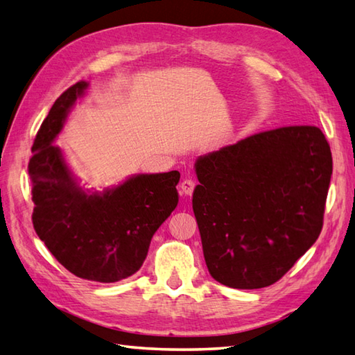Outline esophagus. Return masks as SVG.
Wrapping results in <instances>:
<instances>
[{"label":"esophagus","mask_w":355,"mask_h":355,"mask_svg":"<svg viewBox=\"0 0 355 355\" xmlns=\"http://www.w3.org/2000/svg\"><path fill=\"white\" fill-rule=\"evenodd\" d=\"M196 186H197V182L193 178H191V177L184 178L183 182H182V184H180L183 193H186V196H191V193L193 192V189H196Z\"/></svg>","instance_id":"obj_1"}]
</instances>
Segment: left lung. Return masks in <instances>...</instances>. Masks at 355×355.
<instances>
[{
	"instance_id": "1",
	"label": "left lung",
	"mask_w": 355,
	"mask_h": 355,
	"mask_svg": "<svg viewBox=\"0 0 355 355\" xmlns=\"http://www.w3.org/2000/svg\"><path fill=\"white\" fill-rule=\"evenodd\" d=\"M196 171L206 266L225 286H270L320 235L332 155L318 128L259 132L200 157Z\"/></svg>"
}]
</instances>
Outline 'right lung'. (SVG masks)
Masks as SVG:
<instances>
[{
  "instance_id": "obj_1",
  "label": "right lung",
  "mask_w": 355,
  "mask_h": 355,
  "mask_svg": "<svg viewBox=\"0 0 355 355\" xmlns=\"http://www.w3.org/2000/svg\"><path fill=\"white\" fill-rule=\"evenodd\" d=\"M86 87V81H78L64 90L35 137L27 168L35 205L32 223L69 272L114 283L141 268L152 235L177 207L180 172L140 173L114 189L87 196L52 143Z\"/></svg>"
}]
</instances>
